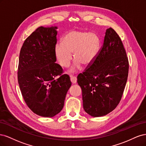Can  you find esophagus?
I'll list each match as a JSON object with an SVG mask.
<instances>
[{"label":"esophagus","instance_id":"esophagus-1","mask_svg":"<svg viewBox=\"0 0 146 146\" xmlns=\"http://www.w3.org/2000/svg\"><path fill=\"white\" fill-rule=\"evenodd\" d=\"M70 81H71V82L73 84L76 83V82H77V78L76 77H74V76H70Z\"/></svg>","mask_w":146,"mask_h":146}]
</instances>
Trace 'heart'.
<instances>
[{"label":"heart","mask_w":146,"mask_h":146,"mask_svg":"<svg viewBox=\"0 0 146 146\" xmlns=\"http://www.w3.org/2000/svg\"><path fill=\"white\" fill-rule=\"evenodd\" d=\"M100 48L99 36L95 33L80 30H72L62 38L61 43L55 46V58L60 66L67 67L72 59H75L69 71L74 72L80 69L82 64L90 66L98 56Z\"/></svg>","instance_id":"b5f03b06"}]
</instances>
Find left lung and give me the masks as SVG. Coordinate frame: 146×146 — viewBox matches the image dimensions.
<instances>
[{"instance_id":"1","label":"left lung","mask_w":146,"mask_h":146,"mask_svg":"<svg viewBox=\"0 0 146 146\" xmlns=\"http://www.w3.org/2000/svg\"><path fill=\"white\" fill-rule=\"evenodd\" d=\"M129 68L120 37L112 28L107 29L96 60L77 77L86 113L92 117H100L116 108L125 89Z\"/></svg>"}]
</instances>
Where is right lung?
Returning <instances> with one entry per match:
<instances>
[{"label":"right lung","mask_w":146,"mask_h":146,"mask_svg":"<svg viewBox=\"0 0 146 146\" xmlns=\"http://www.w3.org/2000/svg\"><path fill=\"white\" fill-rule=\"evenodd\" d=\"M57 29L38 27L25 39L19 54L17 79L22 95L34 113L45 117L61 111L71 86L69 76L62 75V68L55 63Z\"/></svg>","instance_id":"obj_1"}]
</instances>
